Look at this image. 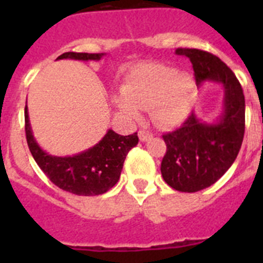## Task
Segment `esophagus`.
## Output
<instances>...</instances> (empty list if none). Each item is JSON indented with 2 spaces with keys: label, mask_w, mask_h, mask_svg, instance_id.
<instances>
[{
  "label": "esophagus",
  "mask_w": 263,
  "mask_h": 263,
  "mask_svg": "<svg viewBox=\"0 0 263 263\" xmlns=\"http://www.w3.org/2000/svg\"><path fill=\"white\" fill-rule=\"evenodd\" d=\"M138 137H139V139L142 141V142H147V141H150V139L153 138V134L148 133V132H146V130H139Z\"/></svg>",
  "instance_id": "obj_1"
}]
</instances>
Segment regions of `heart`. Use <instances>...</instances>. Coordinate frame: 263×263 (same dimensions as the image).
Returning a JSON list of instances; mask_svg holds the SVG:
<instances>
[{"mask_svg":"<svg viewBox=\"0 0 263 263\" xmlns=\"http://www.w3.org/2000/svg\"><path fill=\"white\" fill-rule=\"evenodd\" d=\"M121 93L113 97V105L126 118L136 120L139 109L148 108L154 124L175 127L190 115L195 83L185 72L162 64H141L127 75Z\"/></svg>","mask_w":263,"mask_h":263,"instance_id":"b5f03b06","label":"heart"}]
</instances>
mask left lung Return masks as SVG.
<instances>
[{"label": "left lung", "mask_w": 263, "mask_h": 263, "mask_svg": "<svg viewBox=\"0 0 263 263\" xmlns=\"http://www.w3.org/2000/svg\"><path fill=\"white\" fill-rule=\"evenodd\" d=\"M175 53L191 60L199 87L210 81L224 89L216 120L206 122L192 111L182 127L163 136L164 182L176 191L197 192L215 184L236 160L245 133V97L236 75L217 57L196 48H178Z\"/></svg>", "instance_id": "8db88e82"}]
</instances>
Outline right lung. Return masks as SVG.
<instances>
[{
    "mask_svg": "<svg viewBox=\"0 0 263 263\" xmlns=\"http://www.w3.org/2000/svg\"><path fill=\"white\" fill-rule=\"evenodd\" d=\"M105 53L64 52L58 59L100 60ZM25 130L31 155L51 182L63 191L79 196H96L109 191L120 179L127 153L137 146V133L120 136L111 129L99 143L69 157H57L45 152L32 134L27 105L25 108Z\"/></svg>",
    "mask_w": 263,
    "mask_h": 263,
    "instance_id": "add662e5",
    "label": "right lung"
}]
</instances>
